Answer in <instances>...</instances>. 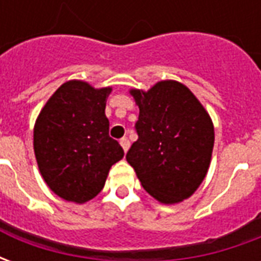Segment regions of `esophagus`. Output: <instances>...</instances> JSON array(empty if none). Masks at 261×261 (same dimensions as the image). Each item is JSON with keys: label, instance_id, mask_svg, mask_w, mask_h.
Segmentation results:
<instances>
[{"label": "esophagus", "instance_id": "esophagus-1", "mask_svg": "<svg viewBox=\"0 0 261 261\" xmlns=\"http://www.w3.org/2000/svg\"><path fill=\"white\" fill-rule=\"evenodd\" d=\"M120 145L123 147V149H124L125 152L128 151V148H130V141H128V138H125V137H123L121 140H120Z\"/></svg>", "mask_w": 261, "mask_h": 261}]
</instances>
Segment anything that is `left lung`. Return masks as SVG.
<instances>
[{"label":"left lung","mask_w":261,"mask_h":261,"mask_svg":"<svg viewBox=\"0 0 261 261\" xmlns=\"http://www.w3.org/2000/svg\"><path fill=\"white\" fill-rule=\"evenodd\" d=\"M140 108L137 140L125 155L142 187L158 201L190 197L207 175L214 125L189 88L161 81L148 92L133 89Z\"/></svg>","instance_id":"1"}]
</instances>
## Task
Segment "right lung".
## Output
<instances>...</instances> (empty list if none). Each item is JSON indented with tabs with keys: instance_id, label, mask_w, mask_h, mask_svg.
<instances>
[{
	"instance_id": "1",
	"label": "right lung",
	"mask_w": 261,
	"mask_h": 261,
	"mask_svg": "<svg viewBox=\"0 0 261 261\" xmlns=\"http://www.w3.org/2000/svg\"><path fill=\"white\" fill-rule=\"evenodd\" d=\"M112 88L95 89L82 81L60 86L42 109L33 131L39 170L47 186L67 201L97 196L112 165L124 156L109 136L105 114Z\"/></svg>"
}]
</instances>
